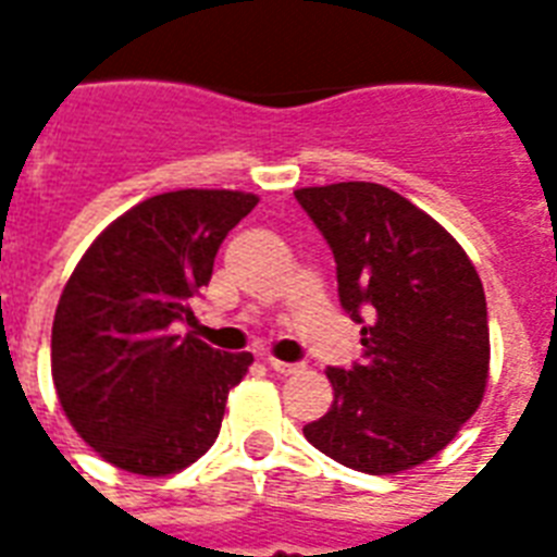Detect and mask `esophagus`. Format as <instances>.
Segmentation results:
<instances>
[{
    "label": "esophagus",
    "instance_id": "34e87169",
    "mask_svg": "<svg viewBox=\"0 0 557 557\" xmlns=\"http://www.w3.org/2000/svg\"><path fill=\"white\" fill-rule=\"evenodd\" d=\"M265 364H269L274 372H280V375H292V372L300 370L297 364H288V361H280V358H271V356L265 358Z\"/></svg>",
    "mask_w": 557,
    "mask_h": 557
}]
</instances>
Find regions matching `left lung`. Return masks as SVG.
I'll return each instance as SVG.
<instances>
[{
    "label": "left lung",
    "instance_id": "8db88e82",
    "mask_svg": "<svg viewBox=\"0 0 557 557\" xmlns=\"http://www.w3.org/2000/svg\"><path fill=\"white\" fill-rule=\"evenodd\" d=\"M338 265L361 361L330 367L335 401L304 436L364 474H398L448 445L483 401L488 312L480 274L445 227L372 182L300 187Z\"/></svg>",
    "mask_w": 557,
    "mask_h": 557
}]
</instances>
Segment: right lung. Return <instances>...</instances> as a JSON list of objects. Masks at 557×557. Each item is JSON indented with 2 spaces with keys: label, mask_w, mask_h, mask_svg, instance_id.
I'll return each mask as SVG.
<instances>
[{
  "label": "right lung",
  "mask_w": 557,
  "mask_h": 557,
  "mask_svg": "<svg viewBox=\"0 0 557 557\" xmlns=\"http://www.w3.org/2000/svg\"><path fill=\"white\" fill-rule=\"evenodd\" d=\"M253 193L173 190L117 216L83 253L51 326L57 398L86 445L129 474L182 471L216 442L251 352L196 335L193 297Z\"/></svg>",
  "instance_id": "right-lung-1"
}]
</instances>
